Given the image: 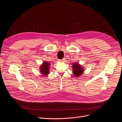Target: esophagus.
<instances>
[{
  "mask_svg": "<svg viewBox=\"0 0 122 122\" xmlns=\"http://www.w3.org/2000/svg\"><path fill=\"white\" fill-rule=\"evenodd\" d=\"M65 61V59L64 58H63V59H61V60H60V61H61V62H64Z\"/></svg>",
  "mask_w": 122,
  "mask_h": 122,
  "instance_id": "esophagus-1",
  "label": "esophagus"
}]
</instances>
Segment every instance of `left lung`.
Wrapping results in <instances>:
<instances>
[{
	"label": "left lung",
	"instance_id": "1",
	"mask_svg": "<svg viewBox=\"0 0 122 122\" xmlns=\"http://www.w3.org/2000/svg\"><path fill=\"white\" fill-rule=\"evenodd\" d=\"M73 74L76 77H79L81 76L83 72V69L82 67L78 64L75 63L73 64Z\"/></svg>",
	"mask_w": 122,
	"mask_h": 122
}]
</instances>
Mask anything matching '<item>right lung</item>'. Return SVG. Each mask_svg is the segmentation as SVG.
<instances>
[{
  "label": "right lung",
  "mask_w": 122,
  "mask_h": 122,
  "mask_svg": "<svg viewBox=\"0 0 122 122\" xmlns=\"http://www.w3.org/2000/svg\"><path fill=\"white\" fill-rule=\"evenodd\" d=\"M50 63L45 61L43 63L42 65H41V71L42 74H43L44 75H46L49 74V68L50 66Z\"/></svg>",
  "instance_id": "add662e5"
}]
</instances>
